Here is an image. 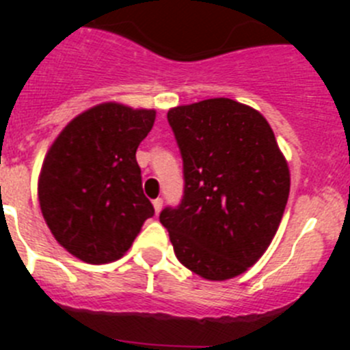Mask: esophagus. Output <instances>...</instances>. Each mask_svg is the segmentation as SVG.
Segmentation results:
<instances>
[{"label": "esophagus", "instance_id": "obj_1", "mask_svg": "<svg viewBox=\"0 0 350 350\" xmlns=\"http://www.w3.org/2000/svg\"><path fill=\"white\" fill-rule=\"evenodd\" d=\"M152 205H154V212H156L157 215V213L161 212V208H163V200H161V198H156V200L152 202Z\"/></svg>", "mask_w": 350, "mask_h": 350}]
</instances>
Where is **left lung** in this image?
<instances>
[{
    "label": "left lung",
    "instance_id": "8db88e82",
    "mask_svg": "<svg viewBox=\"0 0 350 350\" xmlns=\"http://www.w3.org/2000/svg\"><path fill=\"white\" fill-rule=\"evenodd\" d=\"M168 122L184 161V196L161 212V224L185 268L233 279L279 230L291 187L286 157L268 120L230 98L170 108Z\"/></svg>",
    "mask_w": 350,
    "mask_h": 350
}]
</instances>
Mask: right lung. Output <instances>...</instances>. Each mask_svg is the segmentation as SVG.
<instances>
[{"label": "right lung", "mask_w": 350, "mask_h": 350, "mask_svg": "<svg viewBox=\"0 0 350 350\" xmlns=\"http://www.w3.org/2000/svg\"><path fill=\"white\" fill-rule=\"evenodd\" d=\"M156 110L101 103L59 133L43 159L38 200L61 247L89 265L117 261L154 215L137 148Z\"/></svg>", "instance_id": "obj_1"}]
</instances>
